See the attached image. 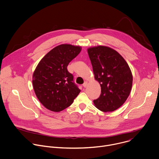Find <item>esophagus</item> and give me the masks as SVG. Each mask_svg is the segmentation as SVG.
I'll use <instances>...</instances> for the list:
<instances>
[{
  "instance_id": "obj_1",
  "label": "esophagus",
  "mask_w": 159,
  "mask_h": 159,
  "mask_svg": "<svg viewBox=\"0 0 159 159\" xmlns=\"http://www.w3.org/2000/svg\"><path fill=\"white\" fill-rule=\"evenodd\" d=\"M88 81H85L84 83H83V86L84 87V88H86V87H87V86H88Z\"/></svg>"
}]
</instances>
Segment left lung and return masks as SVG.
I'll return each mask as SVG.
<instances>
[{"instance_id":"obj_1","label":"left lung","mask_w":159,"mask_h":159,"mask_svg":"<svg viewBox=\"0 0 159 159\" xmlns=\"http://www.w3.org/2000/svg\"><path fill=\"white\" fill-rule=\"evenodd\" d=\"M94 79L101 86L100 96L93 101L99 110L107 112L120 107L127 100L132 86L131 70L124 58L106 46L88 48Z\"/></svg>"}]
</instances>
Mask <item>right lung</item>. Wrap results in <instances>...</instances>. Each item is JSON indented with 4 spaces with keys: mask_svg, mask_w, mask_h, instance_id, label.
<instances>
[{
    "mask_svg": "<svg viewBox=\"0 0 159 159\" xmlns=\"http://www.w3.org/2000/svg\"><path fill=\"white\" fill-rule=\"evenodd\" d=\"M81 51V47L60 45L47 53L32 76L35 93L42 105L53 112L69 107L81 90L73 82L67 66Z\"/></svg>",
    "mask_w": 159,
    "mask_h": 159,
    "instance_id": "add662e5",
    "label": "right lung"
}]
</instances>
